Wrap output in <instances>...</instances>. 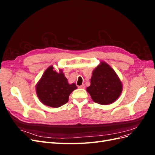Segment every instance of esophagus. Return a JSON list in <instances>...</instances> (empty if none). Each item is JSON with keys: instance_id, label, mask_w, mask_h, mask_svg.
<instances>
[{"instance_id": "esophagus-1", "label": "esophagus", "mask_w": 155, "mask_h": 155, "mask_svg": "<svg viewBox=\"0 0 155 155\" xmlns=\"http://www.w3.org/2000/svg\"><path fill=\"white\" fill-rule=\"evenodd\" d=\"M79 88H85V85H81L80 86H78Z\"/></svg>"}]
</instances>
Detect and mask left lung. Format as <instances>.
Here are the masks:
<instances>
[{
    "label": "left lung",
    "mask_w": 155,
    "mask_h": 155,
    "mask_svg": "<svg viewBox=\"0 0 155 155\" xmlns=\"http://www.w3.org/2000/svg\"><path fill=\"white\" fill-rule=\"evenodd\" d=\"M123 85L118 76L106 62L101 61L93 70L91 85L87 91L92 100L98 104L107 105L118 99Z\"/></svg>",
    "instance_id": "obj_1"
}]
</instances>
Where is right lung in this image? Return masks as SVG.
Listing matches in <instances>:
<instances>
[{
  "label": "right lung",
  "mask_w": 155,
  "mask_h": 155,
  "mask_svg": "<svg viewBox=\"0 0 155 155\" xmlns=\"http://www.w3.org/2000/svg\"><path fill=\"white\" fill-rule=\"evenodd\" d=\"M51 65L46 69L35 86L37 96L45 105L61 107L68 101L70 94L77 89L75 83L69 84L62 69L57 72Z\"/></svg>",
  "instance_id": "1"
}]
</instances>
